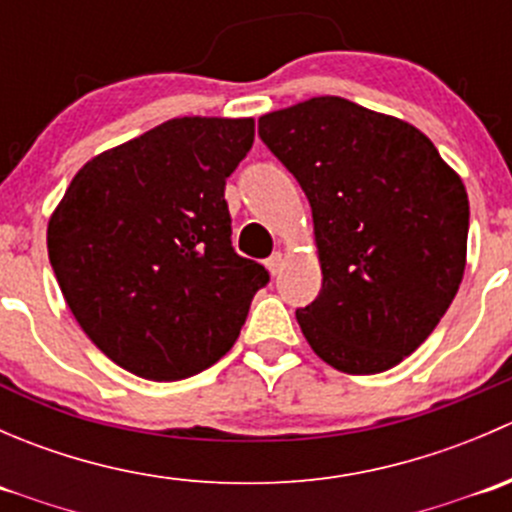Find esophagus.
Returning a JSON list of instances; mask_svg holds the SVG:
<instances>
[{
	"instance_id": "34e87169",
	"label": "esophagus",
	"mask_w": 512,
	"mask_h": 512,
	"mask_svg": "<svg viewBox=\"0 0 512 512\" xmlns=\"http://www.w3.org/2000/svg\"><path fill=\"white\" fill-rule=\"evenodd\" d=\"M265 265L272 275H277V272H282V265H285V255H282V252H272V255L267 257Z\"/></svg>"
}]
</instances>
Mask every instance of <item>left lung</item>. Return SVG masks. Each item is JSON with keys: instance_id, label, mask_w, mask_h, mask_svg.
I'll return each instance as SVG.
<instances>
[{"instance_id": "1", "label": "left lung", "mask_w": 512, "mask_h": 512, "mask_svg": "<svg viewBox=\"0 0 512 512\" xmlns=\"http://www.w3.org/2000/svg\"><path fill=\"white\" fill-rule=\"evenodd\" d=\"M260 138L312 205L322 289L297 309L304 339L344 374L401 364L461 287V175L416 126L339 96L265 113Z\"/></svg>"}]
</instances>
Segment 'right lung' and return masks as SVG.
<instances>
[{
	"label": "right lung",
	"instance_id": "right-lung-1",
	"mask_svg": "<svg viewBox=\"0 0 512 512\" xmlns=\"http://www.w3.org/2000/svg\"><path fill=\"white\" fill-rule=\"evenodd\" d=\"M252 141V118H170L91 158L51 213L46 247L71 314L141 379L223 359L270 280L232 250L225 203Z\"/></svg>",
	"mask_w": 512,
	"mask_h": 512
}]
</instances>
